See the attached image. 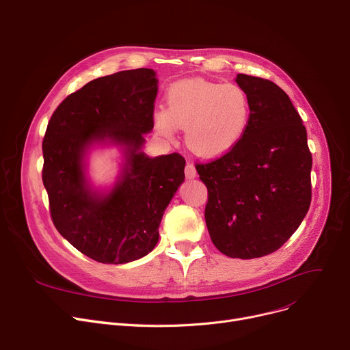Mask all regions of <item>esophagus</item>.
<instances>
[{
  "label": "esophagus",
  "mask_w": 350,
  "mask_h": 350,
  "mask_svg": "<svg viewBox=\"0 0 350 350\" xmlns=\"http://www.w3.org/2000/svg\"><path fill=\"white\" fill-rule=\"evenodd\" d=\"M185 175H187L188 179H192L196 176V170L193 167V163H187V167H185Z\"/></svg>",
  "instance_id": "esophagus-1"
}]
</instances>
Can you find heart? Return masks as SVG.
Returning a JSON list of instances; mask_svg holds the SVG:
<instances>
[{
  "label": "heart",
  "mask_w": 350,
  "mask_h": 350,
  "mask_svg": "<svg viewBox=\"0 0 350 350\" xmlns=\"http://www.w3.org/2000/svg\"><path fill=\"white\" fill-rule=\"evenodd\" d=\"M252 101L234 83H215L189 79L175 83L167 94V111L155 114V130L172 138L175 129H185L188 148L204 158L229 152L247 133Z\"/></svg>",
  "instance_id": "b5f03b06"
}]
</instances>
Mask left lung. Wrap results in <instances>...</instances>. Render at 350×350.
Segmentation results:
<instances>
[{"label": "left lung", "mask_w": 350, "mask_h": 350, "mask_svg": "<svg viewBox=\"0 0 350 350\" xmlns=\"http://www.w3.org/2000/svg\"><path fill=\"white\" fill-rule=\"evenodd\" d=\"M252 101L247 133L229 152L196 163L208 188L204 220L216 249L233 258L277 252L310 209L312 155L286 93L271 80L239 73Z\"/></svg>", "instance_id": "obj_1"}]
</instances>
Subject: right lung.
I'll return each mask as SVG.
<instances>
[{
    "instance_id": "add662e5",
    "label": "right lung",
    "mask_w": 350,
    "mask_h": 350,
    "mask_svg": "<svg viewBox=\"0 0 350 350\" xmlns=\"http://www.w3.org/2000/svg\"><path fill=\"white\" fill-rule=\"evenodd\" d=\"M152 69L122 70L98 77L69 94L52 114L42 141V180L51 217L75 249L105 264L147 256L158 228L185 179V158H150L142 134L154 127L158 93ZM109 139L126 147L123 178L106 197L92 193L83 174L84 150Z\"/></svg>"
}]
</instances>
